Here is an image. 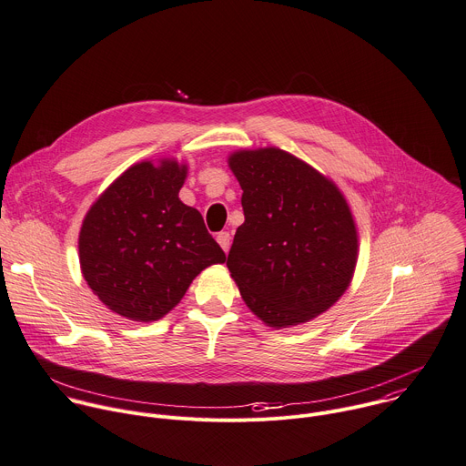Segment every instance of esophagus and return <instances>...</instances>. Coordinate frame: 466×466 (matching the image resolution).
<instances>
[{
	"label": "esophagus",
	"instance_id": "obj_1",
	"mask_svg": "<svg viewBox=\"0 0 466 466\" xmlns=\"http://www.w3.org/2000/svg\"><path fill=\"white\" fill-rule=\"evenodd\" d=\"M216 239H218V243L221 245V248H223L225 252H228V248H230V239H232L230 234H228V232H219Z\"/></svg>",
	"mask_w": 466,
	"mask_h": 466
}]
</instances>
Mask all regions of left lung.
<instances>
[{
	"label": "left lung",
	"mask_w": 466,
	"mask_h": 466,
	"mask_svg": "<svg viewBox=\"0 0 466 466\" xmlns=\"http://www.w3.org/2000/svg\"><path fill=\"white\" fill-rule=\"evenodd\" d=\"M228 168L243 196L227 267L243 301L268 328L305 324L348 290L359 232L340 188L276 146L238 149Z\"/></svg>",
	"instance_id": "left-lung-1"
}]
</instances>
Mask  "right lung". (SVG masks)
<instances>
[{
  "mask_svg": "<svg viewBox=\"0 0 466 466\" xmlns=\"http://www.w3.org/2000/svg\"><path fill=\"white\" fill-rule=\"evenodd\" d=\"M187 176L188 167L172 157L137 163L96 198L82 221V276L122 319H163L201 270L225 263L199 210L179 199Z\"/></svg>",
  "mask_w": 466,
  "mask_h": 466,
  "instance_id": "right-lung-1",
  "label": "right lung"
}]
</instances>
